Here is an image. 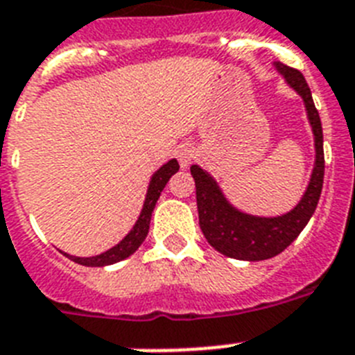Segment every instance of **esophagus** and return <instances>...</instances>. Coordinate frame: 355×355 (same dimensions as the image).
I'll return each mask as SVG.
<instances>
[{
    "instance_id": "obj_1",
    "label": "esophagus",
    "mask_w": 355,
    "mask_h": 355,
    "mask_svg": "<svg viewBox=\"0 0 355 355\" xmlns=\"http://www.w3.org/2000/svg\"><path fill=\"white\" fill-rule=\"evenodd\" d=\"M177 159H178V162H180V166H182V168H187V166H189V164H191L193 160L196 159L195 148H193V146H189V144L180 146V148L177 150Z\"/></svg>"
}]
</instances>
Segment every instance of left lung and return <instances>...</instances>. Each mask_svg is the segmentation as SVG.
Wrapping results in <instances>:
<instances>
[{"label":"left lung","instance_id":"1","mask_svg":"<svg viewBox=\"0 0 355 355\" xmlns=\"http://www.w3.org/2000/svg\"><path fill=\"white\" fill-rule=\"evenodd\" d=\"M274 64H276V70L285 77L287 85L302 95L306 108V117L311 121L312 133H314V169H312L311 182L300 204L293 211L282 216H272V218L242 213L229 204L209 173L198 166H191L202 233L216 251L236 260H269L272 256L285 251L314 214L315 205L320 202L321 187H323V128H321L320 113L312 101L311 88L300 70L287 67L284 62H274Z\"/></svg>","mask_w":355,"mask_h":355}]
</instances>
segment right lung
Listing matches in <instances>:
<instances>
[{"mask_svg": "<svg viewBox=\"0 0 355 355\" xmlns=\"http://www.w3.org/2000/svg\"><path fill=\"white\" fill-rule=\"evenodd\" d=\"M178 162L175 159H171L169 162H166L159 171H155V175L150 180V187H148V193H146V200L142 205L141 216L135 222L133 229L126 236L122 238L121 242L115 247L108 249L103 254L90 256V258H79V256H70L67 252H62L64 256H68L71 261H76L79 265H86V267H104V265L117 263V261L124 260L128 256H132L133 252L141 247V243L144 242V238L148 236V231H150V222H151V213L155 209V204L159 200L160 193L166 187L169 178L178 171Z\"/></svg>", "mask_w": 355, "mask_h": 355, "instance_id": "add662e5", "label": "right lung"}]
</instances>
